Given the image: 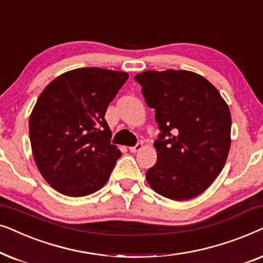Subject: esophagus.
<instances>
[{
    "instance_id": "esophagus-1",
    "label": "esophagus",
    "mask_w": 263,
    "mask_h": 263,
    "mask_svg": "<svg viewBox=\"0 0 263 263\" xmlns=\"http://www.w3.org/2000/svg\"><path fill=\"white\" fill-rule=\"evenodd\" d=\"M142 147H143L142 143H141V142H138L135 146L129 147V151H130L132 153H136V152H139V151H141Z\"/></svg>"
}]
</instances>
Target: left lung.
I'll return each mask as SVG.
<instances>
[{"label":"left lung","instance_id":"obj_1","mask_svg":"<svg viewBox=\"0 0 263 263\" xmlns=\"http://www.w3.org/2000/svg\"><path fill=\"white\" fill-rule=\"evenodd\" d=\"M145 102L156 110L160 134L157 163L146 172L154 192L175 201L210 186L228 159L231 114L218 89L188 70H147L135 75Z\"/></svg>","mask_w":263,"mask_h":263}]
</instances>
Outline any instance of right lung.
Wrapping results in <instances>:
<instances>
[{"label": "right lung", "mask_w": 263, "mask_h": 263, "mask_svg": "<svg viewBox=\"0 0 263 263\" xmlns=\"http://www.w3.org/2000/svg\"><path fill=\"white\" fill-rule=\"evenodd\" d=\"M128 80L124 71L79 68L52 80L30 116V140L38 170L57 192L71 197L105 184L120 149L111 145L105 112Z\"/></svg>", "instance_id": "1"}]
</instances>
